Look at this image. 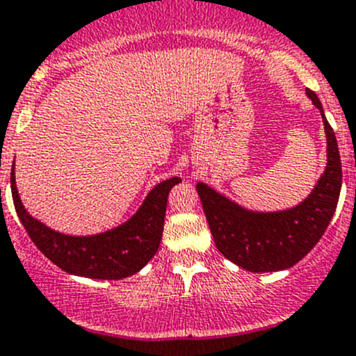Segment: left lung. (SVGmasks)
I'll return each mask as SVG.
<instances>
[{
    "instance_id": "8db88e82",
    "label": "left lung",
    "mask_w": 356,
    "mask_h": 356,
    "mask_svg": "<svg viewBox=\"0 0 356 356\" xmlns=\"http://www.w3.org/2000/svg\"><path fill=\"white\" fill-rule=\"evenodd\" d=\"M321 110L327 138V167L308 198L282 211H251L210 186L198 182V191L215 246L238 267L250 272H275L293 267L312 250L327 229L343 182L336 136L325 118L321 99L307 89Z\"/></svg>"
}]
</instances>
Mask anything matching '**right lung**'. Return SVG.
Wrapping results in <instances>:
<instances>
[{"label":"right lung","mask_w":356,"mask_h":356,"mask_svg":"<svg viewBox=\"0 0 356 356\" xmlns=\"http://www.w3.org/2000/svg\"><path fill=\"white\" fill-rule=\"evenodd\" d=\"M10 182L17 215L29 238L46 258L68 274L115 281L134 275L155 257L163 232L168 191L181 179L172 177L160 182L127 222L95 236H67L46 227L24 208L17 191L13 167Z\"/></svg>","instance_id":"add662e5"}]
</instances>
